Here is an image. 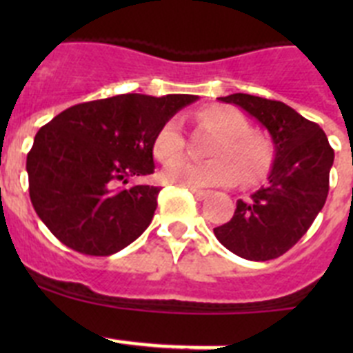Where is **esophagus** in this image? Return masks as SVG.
<instances>
[{
    "mask_svg": "<svg viewBox=\"0 0 353 353\" xmlns=\"http://www.w3.org/2000/svg\"><path fill=\"white\" fill-rule=\"evenodd\" d=\"M191 192L194 194L196 199H199V201H201V199H205L208 196V191H201V189H191Z\"/></svg>",
    "mask_w": 353,
    "mask_h": 353,
    "instance_id": "obj_1",
    "label": "esophagus"
}]
</instances>
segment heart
Instances as JSON below:
<instances>
[{"mask_svg":"<svg viewBox=\"0 0 353 353\" xmlns=\"http://www.w3.org/2000/svg\"><path fill=\"white\" fill-rule=\"evenodd\" d=\"M201 125L221 136L210 150L212 161L198 162L182 157L170 162L162 179L174 185L214 187L230 185L236 179V167L242 182H252L267 171L272 161V150L263 138L251 134L248 120L236 109L228 105H212L198 113ZM183 134L179 118H171L159 129L154 139V155L168 162L182 154Z\"/></svg>","mask_w":353,"mask_h":353,"instance_id":"heart-1","label":"heart"}]
</instances>
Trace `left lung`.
<instances>
[{"mask_svg":"<svg viewBox=\"0 0 353 353\" xmlns=\"http://www.w3.org/2000/svg\"><path fill=\"white\" fill-rule=\"evenodd\" d=\"M256 118L274 143L267 183L236 201L232 221L214 228L221 244L251 261L279 258L313 224L329 194L334 150L320 125L279 101L248 93L221 97Z\"/></svg>","mask_w":353,"mask_h":353,"instance_id":"1","label":"left lung"}]
</instances>
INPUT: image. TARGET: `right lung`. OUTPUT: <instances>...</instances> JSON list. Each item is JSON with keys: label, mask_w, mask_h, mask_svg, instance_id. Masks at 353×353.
<instances>
[{"label": "right lung", "mask_w": 353, "mask_h": 353, "mask_svg": "<svg viewBox=\"0 0 353 353\" xmlns=\"http://www.w3.org/2000/svg\"><path fill=\"white\" fill-rule=\"evenodd\" d=\"M198 95L141 93L83 102L37 132L26 159L37 215L67 248L109 256L152 223L159 187H121L155 170L154 139Z\"/></svg>", "instance_id": "right-lung-1"}]
</instances>
